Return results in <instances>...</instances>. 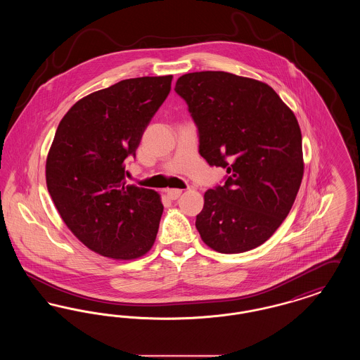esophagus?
<instances>
[{"label": "esophagus", "instance_id": "1", "mask_svg": "<svg viewBox=\"0 0 360 360\" xmlns=\"http://www.w3.org/2000/svg\"><path fill=\"white\" fill-rule=\"evenodd\" d=\"M181 194H182V190H181V188H169V190H167V197H169L170 200L179 198Z\"/></svg>", "mask_w": 360, "mask_h": 360}]
</instances>
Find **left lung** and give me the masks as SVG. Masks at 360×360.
Here are the masks:
<instances>
[{
	"label": "left lung",
	"instance_id": "8db88e82",
	"mask_svg": "<svg viewBox=\"0 0 360 360\" xmlns=\"http://www.w3.org/2000/svg\"><path fill=\"white\" fill-rule=\"evenodd\" d=\"M175 91L198 128L200 154L226 170L197 214L201 239L221 254L257 248L283 223L301 186L298 121L273 87L225 71L185 74Z\"/></svg>",
	"mask_w": 360,
	"mask_h": 360
}]
</instances>
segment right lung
<instances>
[{
    "label": "right lung",
    "mask_w": 360,
    "mask_h": 360,
    "mask_svg": "<svg viewBox=\"0 0 360 360\" xmlns=\"http://www.w3.org/2000/svg\"><path fill=\"white\" fill-rule=\"evenodd\" d=\"M172 81L124 79L74 103L58 125L46 162L49 193L75 238L103 257L131 260L154 245L160 195L127 185L125 159L136 156Z\"/></svg>",
    "instance_id": "right-lung-1"
}]
</instances>
